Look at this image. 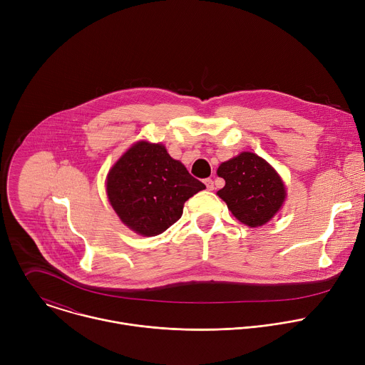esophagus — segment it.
Instances as JSON below:
<instances>
[{
  "label": "esophagus",
  "instance_id": "obj_1",
  "mask_svg": "<svg viewBox=\"0 0 365 365\" xmlns=\"http://www.w3.org/2000/svg\"><path fill=\"white\" fill-rule=\"evenodd\" d=\"M205 185L207 190H214V180L212 179H205Z\"/></svg>",
  "mask_w": 365,
  "mask_h": 365
}]
</instances>
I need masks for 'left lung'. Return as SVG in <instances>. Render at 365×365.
Masks as SVG:
<instances>
[{"label":"left lung","mask_w":365,"mask_h":365,"mask_svg":"<svg viewBox=\"0 0 365 365\" xmlns=\"http://www.w3.org/2000/svg\"><path fill=\"white\" fill-rule=\"evenodd\" d=\"M217 173L225 180L217 195L240 222L251 228L267 224L286 199L282 178L255 153L242 151L221 163Z\"/></svg>","instance_id":"8db88e82"}]
</instances>
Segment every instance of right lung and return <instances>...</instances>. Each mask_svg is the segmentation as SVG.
Here are the masks:
<instances>
[{"label":"right lung","instance_id":"obj_1","mask_svg":"<svg viewBox=\"0 0 365 365\" xmlns=\"http://www.w3.org/2000/svg\"><path fill=\"white\" fill-rule=\"evenodd\" d=\"M205 185L170 158L163 144H133L107 176V195L120 220L134 232L154 237L183 214L185 202Z\"/></svg>","mask_w":365,"mask_h":365}]
</instances>
